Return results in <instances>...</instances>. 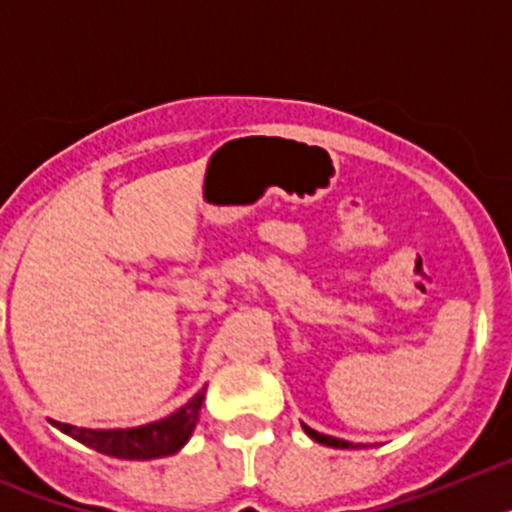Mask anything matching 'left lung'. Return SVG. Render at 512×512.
<instances>
[{
    "label": "left lung",
    "instance_id": "obj_1",
    "mask_svg": "<svg viewBox=\"0 0 512 512\" xmlns=\"http://www.w3.org/2000/svg\"><path fill=\"white\" fill-rule=\"evenodd\" d=\"M302 431H305L307 436L312 438V441L325 443V446H333V449H359V446H354V443H351V441H343V438H333V436H325V433L312 431L310 425H305V423H302Z\"/></svg>",
    "mask_w": 512,
    "mask_h": 512
}]
</instances>
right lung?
Returning a JSON list of instances; mask_svg holds the SVG:
<instances>
[{
    "mask_svg": "<svg viewBox=\"0 0 512 512\" xmlns=\"http://www.w3.org/2000/svg\"><path fill=\"white\" fill-rule=\"evenodd\" d=\"M205 390L207 387H202L176 413L153 420V423L138 425V428H107V431L99 428V431H94V428H76L69 423H56V428L89 446V449L115 456V459H161V456L176 454L192 438L194 425L200 420L202 402H205Z\"/></svg>",
    "mask_w": 512,
    "mask_h": 512,
    "instance_id": "1",
    "label": "right lung"
}]
</instances>
